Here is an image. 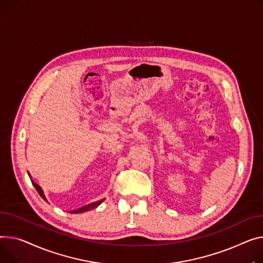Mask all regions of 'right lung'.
Returning <instances> with one entry per match:
<instances>
[{
	"instance_id": "right-lung-1",
	"label": "right lung",
	"mask_w": 263,
	"mask_h": 263,
	"mask_svg": "<svg viewBox=\"0 0 263 263\" xmlns=\"http://www.w3.org/2000/svg\"><path fill=\"white\" fill-rule=\"evenodd\" d=\"M28 176H29V178H30V174H29V173H28ZM30 180H31V178H30ZM31 183H32V185L34 186V188H36V190L38 191V194L41 196V198H42L44 201L47 202L46 197L44 196V192H43L42 188H41L38 184L34 183L32 180H31ZM103 201H104V199L99 200V201H96V202H93V203H91V204H87V205L82 206V207H80V208H78V209H75V211H71V214H81V213H84V212H89V211H91V209H94V208H96L97 206H99Z\"/></svg>"
}]
</instances>
